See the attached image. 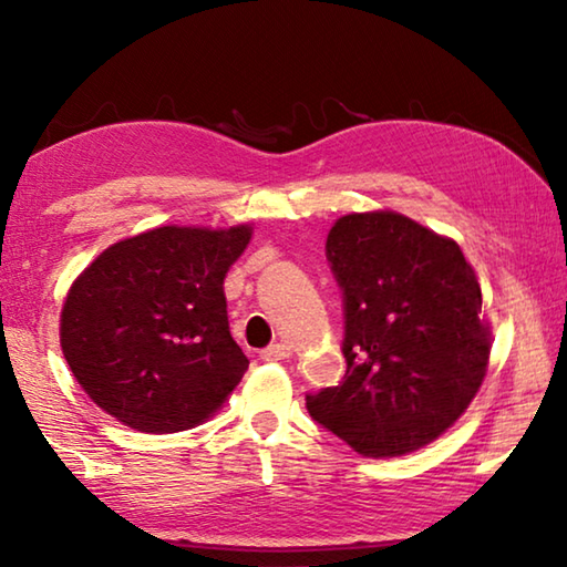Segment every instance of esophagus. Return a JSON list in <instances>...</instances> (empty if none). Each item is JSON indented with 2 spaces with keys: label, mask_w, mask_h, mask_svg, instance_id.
<instances>
[{
  "label": "esophagus",
  "mask_w": 567,
  "mask_h": 567,
  "mask_svg": "<svg viewBox=\"0 0 567 567\" xmlns=\"http://www.w3.org/2000/svg\"><path fill=\"white\" fill-rule=\"evenodd\" d=\"M260 358H262L265 362L287 360V358H290V348H287V344H282V342H277V344H270V348H265V350L260 352Z\"/></svg>",
  "instance_id": "1"
}]
</instances>
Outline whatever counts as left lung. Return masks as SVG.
<instances>
[{
    "label": "left lung",
    "instance_id": "1",
    "mask_svg": "<svg viewBox=\"0 0 567 567\" xmlns=\"http://www.w3.org/2000/svg\"><path fill=\"white\" fill-rule=\"evenodd\" d=\"M324 247L344 295L348 372L307 395V410L364 457L425 447L467 410L491 362L473 265L453 237L392 209L342 215Z\"/></svg>",
    "mask_w": 567,
    "mask_h": 567
}]
</instances>
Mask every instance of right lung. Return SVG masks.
<instances>
[{
    "instance_id": "add662e5",
    "label": "right lung",
    "mask_w": 567,
    "mask_h": 567,
    "mask_svg": "<svg viewBox=\"0 0 567 567\" xmlns=\"http://www.w3.org/2000/svg\"><path fill=\"white\" fill-rule=\"evenodd\" d=\"M252 225H165L124 237L64 297L60 344L94 405L140 433L203 425L249 360L229 334L225 277Z\"/></svg>"
}]
</instances>
